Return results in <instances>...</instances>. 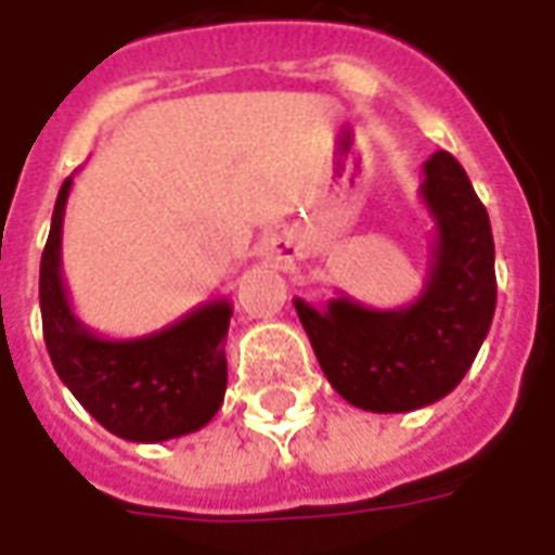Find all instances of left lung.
<instances>
[{"instance_id":"1","label":"left lung","mask_w":555,"mask_h":555,"mask_svg":"<svg viewBox=\"0 0 555 555\" xmlns=\"http://www.w3.org/2000/svg\"><path fill=\"white\" fill-rule=\"evenodd\" d=\"M418 195L434 219V243L416 300L369 309L341 291L321 309L294 300L330 386L372 413H410L449 396L496 309L488 210L449 151L425 159Z\"/></svg>"}]
</instances>
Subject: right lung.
<instances>
[{
	"label": "right lung",
	"mask_w": 555,
	"mask_h": 555,
	"mask_svg": "<svg viewBox=\"0 0 555 555\" xmlns=\"http://www.w3.org/2000/svg\"><path fill=\"white\" fill-rule=\"evenodd\" d=\"M74 178L59 190L41 258L43 341L55 374L103 428L130 442H163L205 428L229 384L225 297L195 306L139 338L98 336L74 312L62 276V225Z\"/></svg>",
	"instance_id": "1"
}]
</instances>
